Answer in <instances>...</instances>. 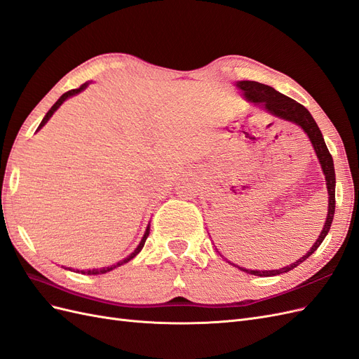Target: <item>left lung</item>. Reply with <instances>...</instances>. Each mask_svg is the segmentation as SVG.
I'll list each match as a JSON object with an SVG mask.
<instances>
[{
    "mask_svg": "<svg viewBox=\"0 0 359 359\" xmlns=\"http://www.w3.org/2000/svg\"><path fill=\"white\" fill-rule=\"evenodd\" d=\"M236 86L240 90L244 91L245 99L248 102H252L257 106H262L265 109L281 119H286V121L295 123L297 126H299L304 132L307 133L309 139L311 140V145L316 151V156L320 161V166L323 169L325 173V180H327V187H328V194H330V203H328V215H327V222H325L323 229L318 238V241L313 244V247L309 250V253L306 256H302L301 259H298L295 264H292L289 266H285L281 269H274V271H248L241 268L243 271L248 274L253 276H277V274H283L287 273V271L297 268L301 262H304L310 255H313L316 252L318 247L322 244V241L327 236L328 231L331 229V223L334 219V211H335V172H334V161L332 157L330 154V151L327 148V144H325L323 136L320 133V130L314 121L313 116L310 115V112L304 107L302 104L297 103L290 97L281 94L278 91H276L273 86L269 85H264L259 83L255 81H240L236 83Z\"/></svg>",
    "mask_w": 359,
    "mask_h": 359,
    "instance_id": "1",
    "label": "left lung"
}]
</instances>
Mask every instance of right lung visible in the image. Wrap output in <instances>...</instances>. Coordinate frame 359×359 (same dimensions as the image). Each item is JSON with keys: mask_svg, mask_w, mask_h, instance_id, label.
Here are the masks:
<instances>
[{"mask_svg": "<svg viewBox=\"0 0 359 359\" xmlns=\"http://www.w3.org/2000/svg\"><path fill=\"white\" fill-rule=\"evenodd\" d=\"M86 85H88V83H82L81 86H79V88H76V90H70V91H67V93H64L61 97H60V99L57 100V103L55 104H53L52 107H50V109L48 111V114L45 115V118H43V121L40 123V126H39V128H41L43 126H45L46 123H48V119L53 115V112H55L57 109H58V107L62 104V102H66L67 99H69V97H72V95H74V94H78V93H81L82 90H85L86 88ZM148 235H149V226L147 227V232H145V235H144V238H142V241H140V244L137 245V248L135 250V253H132V255H130L128 257H126L124 260H121V262H118L116 265H112V266H107V268H102V269H88V271H81V273L82 274H90V276H97V274H104V273H107V271H112L114 268H116V266H119V265H123V264H126V262H128V260L130 259H133L139 252H140V250H142V247H144V244H145V241H147V238H148Z\"/></svg>", "mask_w": 359, "mask_h": 359, "instance_id": "1", "label": "right lung"}]
</instances>
